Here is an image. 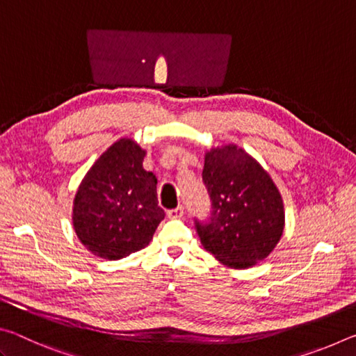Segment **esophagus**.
Masks as SVG:
<instances>
[{
    "label": "esophagus",
    "mask_w": 356,
    "mask_h": 356,
    "mask_svg": "<svg viewBox=\"0 0 356 356\" xmlns=\"http://www.w3.org/2000/svg\"><path fill=\"white\" fill-rule=\"evenodd\" d=\"M168 216H170V218H172V220L182 218V216H184V207L179 206L176 209H172V210H168Z\"/></svg>",
    "instance_id": "34e87169"
}]
</instances>
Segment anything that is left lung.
<instances>
[{
  "label": "left lung",
  "mask_w": 356,
  "mask_h": 356,
  "mask_svg": "<svg viewBox=\"0 0 356 356\" xmlns=\"http://www.w3.org/2000/svg\"><path fill=\"white\" fill-rule=\"evenodd\" d=\"M202 182L209 220H195L204 248L231 268H248L273 251L284 231V206L268 172L234 144L206 154Z\"/></svg>",
  "instance_id": "8db88e82"
}]
</instances>
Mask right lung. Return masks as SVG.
<instances>
[{"label": "right lung", "instance_id": "1", "mask_svg": "<svg viewBox=\"0 0 356 356\" xmlns=\"http://www.w3.org/2000/svg\"><path fill=\"white\" fill-rule=\"evenodd\" d=\"M146 150L122 138L108 147L81 180L74 200V229L92 254L118 261L146 248L163 209L156 177L143 168Z\"/></svg>", "mask_w": 356, "mask_h": 356}]
</instances>
